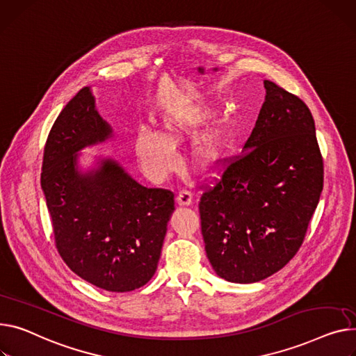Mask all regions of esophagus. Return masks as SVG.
I'll use <instances>...</instances> for the list:
<instances>
[{"instance_id":"esophagus-1","label":"esophagus","mask_w":356,"mask_h":356,"mask_svg":"<svg viewBox=\"0 0 356 356\" xmlns=\"http://www.w3.org/2000/svg\"><path fill=\"white\" fill-rule=\"evenodd\" d=\"M192 202H193V193L191 191H187V188H183V191L179 192L177 203L180 206H188V204H192Z\"/></svg>"}]
</instances>
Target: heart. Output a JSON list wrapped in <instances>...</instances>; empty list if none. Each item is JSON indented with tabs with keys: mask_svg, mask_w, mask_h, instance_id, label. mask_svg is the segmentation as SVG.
Returning a JSON list of instances; mask_svg holds the SVG:
<instances>
[{
	"mask_svg": "<svg viewBox=\"0 0 356 356\" xmlns=\"http://www.w3.org/2000/svg\"><path fill=\"white\" fill-rule=\"evenodd\" d=\"M181 129L180 122H177L176 118H165L163 122V134L147 127L138 130L134 143L136 153L149 173L161 176L175 168L176 149L173 145L179 141ZM219 150V136L210 134L203 137L196 145L193 156L199 164L207 165L218 159Z\"/></svg>",
	"mask_w": 356,
	"mask_h": 356,
	"instance_id": "heart-1",
	"label": "heart"
}]
</instances>
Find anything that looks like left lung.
<instances>
[{
  "mask_svg": "<svg viewBox=\"0 0 356 356\" xmlns=\"http://www.w3.org/2000/svg\"><path fill=\"white\" fill-rule=\"evenodd\" d=\"M266 99L243 153L225 159L200 196L206 254L227 282L253 283L285 266L303 243L323 188L311 110L265 80Z\"/></svg>",
  "mask_w": 356,
  "mask_h": 356,
  "instance_id": "obj_1",
  "label": "left lung"
}]
</instances>
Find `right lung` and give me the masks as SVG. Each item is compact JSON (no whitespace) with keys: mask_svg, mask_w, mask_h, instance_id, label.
<instances>
[{"mask_svg":"<svg viewBox=\"0 0 356 356\" xmlns=\"http://www.w3.org/2000/svg\"><path fill=\"white\" fill-rule=\"evenodd\" d=\"M110 136L90 88H81L47 137L41 187L65 265L94 286L130 292L157 269L175 193L138 184L111 159L79 172L77 152Z\"/></svg>","mask_w":356,"mask_h":356,"instance_id":"right-lung-1","label":"right lung"}]
</instances>
